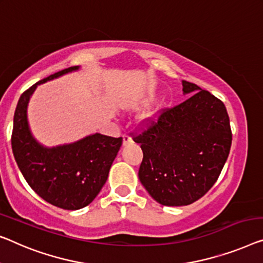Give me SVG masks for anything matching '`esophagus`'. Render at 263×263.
<instances>
[{"mask_svg": "<svg viewBox=\"0 0 263 263\" xmlns=\"http://www.w3.org/2000/svg\"><path fill=\"white\" fill-rule=\"evenodd\" d=\"M132 143V138L128 135H124L123 136V145H127Z\"/></svg>", "mask_w": 263, "mask_h": 263, "instance_id": "34e87169", "label": "esophagus"}]
</instances>
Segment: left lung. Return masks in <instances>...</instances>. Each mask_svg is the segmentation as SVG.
Returning <instances> with one entry per match:
<instances>
[{
	"mask_svg": "<svg viewBox=\"0 0 263 263\" xmlns=\"http://www.w3.org/2000/svg\"><path fill=\"white\" fill-rule=\"evenodd\" d=\"M182 85L189 99L163 109L146 130L133 136L143 150L139 181L167 206L191 204L211 189L233 139L224 104L193 82Z\"/></svg>",
	"mask_w": 263,
	"mask_h": 263,
	"instance_id": "left-lung-1",
	"label": "left lung"
}]
</instances>
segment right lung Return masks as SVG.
<instances>
[{"mask_svg": "<svg viewBox=\"0 0 263 263\" xmlns=\"http://www.w3.org/2000/svg\"><path fill=\"white\" fill-rule=\"evenodd\" d=\"M79 69L73 66L34 84L20 97L14 115L11 148L29 186L46 202L66 210L88 205L106 183L123 138L100 133L72 144L46 147L31 135L27 107L37 85Z\"/></svg>", "mask_w": 263, "mask_h": 263, "instance_id": "obj_1", "label": "right lung"}]
</instances>
